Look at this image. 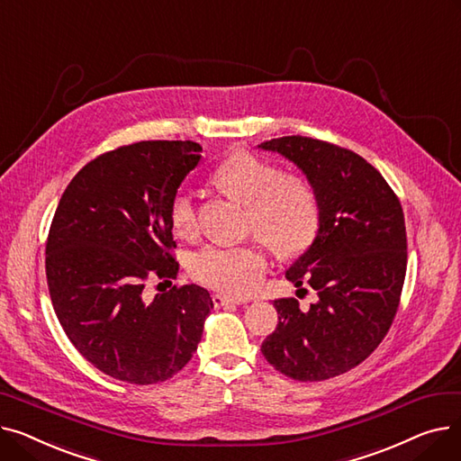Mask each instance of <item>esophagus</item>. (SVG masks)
Returning <instances> with one entry per match:
<instances>
[{"label":"esophagus","mask_w":461,"mask_h":461,"mask_svg":"<svg viewBox=\"0 0 461 461\" xmlns=\"http://www.w3.org/2000/svg\"><path fill=\"white\" fill-rule=\"evenodd\" d=\"M243 303H245L243 299H231V297H226V295H221V294H214L212 295L214 308H222L226 304H243Z\"/></svg>","instance_id":"34e87169"}]
</instances>
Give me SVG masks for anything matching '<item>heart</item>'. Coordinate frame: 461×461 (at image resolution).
Instances as JSON below:
<instances>
[{"label":"heart","mask_w":461,"mask_h":461,"mask_svg":"<svg viewBox=\"0 0 461 461\" xmlns=\"http://www.w3.org/2000/svg\"><path fill=\"white\" fill-rule=\"evenodd\" d=\"M212 183L250 209V224L275 250L294 256L306 250L318 235L320 203L313 188L295 176L280 177L278 167L252 153L239 151L221 162ZM169 224L185 237L196 230V205L188 190L169 202ZM190 275L216 292L243 297L252 294L269 269L261 243L205 245L190 256Z\"/></svg>","instance_id":"1"}]
</instances>
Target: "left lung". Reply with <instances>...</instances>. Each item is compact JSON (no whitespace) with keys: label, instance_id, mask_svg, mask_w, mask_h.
<instances>
[{"label":"left lung","instance_id":"1","mask_svg":"<svg viewBox=\"0 0 461 461\" xmlns=\"http://www.w3.org/2000/svg\"><path fill=\"white\" fill-rule=\"evenodd\" d=\"M294 162L320 203L312 245L287 267L297 287L306 280L318 301L301 310L276 299L278 325L261 353L278 372L323 381L360 365L389 332L405 267L403 211L377 169L349 149L321 140L284 136L258 145Z\"/></svg>","mask_w":461,"mask_h":461}]
</instances>
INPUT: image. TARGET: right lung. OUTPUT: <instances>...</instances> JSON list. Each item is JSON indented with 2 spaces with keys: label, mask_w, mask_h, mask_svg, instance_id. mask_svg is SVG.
Instances as JSON below:
<instances>
[{
  "label": "right lung",
  "mask_w": 461,
  "mask_h": 461,
  "mask_svg": "<svg viewBox=\"0 0 461 461\" xmlns=\"http://www.w3.org/2000/svg\"><path fill=\"white\" fill-rule=\"evenodd\" d=\"M200 151L196 141L158 140L104 153L80 169L56 209L46 243L56 316L82 357L119 381H166L202 340L207 289L141 295L149 276L179 273L169 202Z\"/></svg>",
  "instance_id": "right-lung-1"
}]
</instances>
